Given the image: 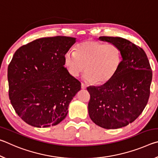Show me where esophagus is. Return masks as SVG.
Returning a JSON list of instances; mask_svg holds the SVG:
<instances>
[{"mask_svg": "<svg viewBox=\"0 0 158 158\" xmlns=\"http://www.w3.org/2000/svg\"><path fill=\"white\" fill-rule=\"evenodd\" d=\"M81 89H86V85L84 84V83H81Z\"/></svg>", "mask_w": 158, "mask_h": 158, "instance_id": "34e87169", "label": "esophagus"}]
</instances>
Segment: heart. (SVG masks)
<instances>
[{
	"instance_id": "obj_1",
	"label": "heart",
	"mask_w": 158,
	"mask_h": 158,
	"mask_svg": "<svg viewBox=\"0 0 158 158\" xmlns=\"http://www.w3.org/2000/svg\"><path fill=\"white\" fill-rule=\"evenodd\" d=\"M64 61L73 77L79 76L85 69L86 81L105 84L118 71L122 63V52L116 44L87 40L77 45L75 52H66Z\"/></svg>"
}]
</instances>
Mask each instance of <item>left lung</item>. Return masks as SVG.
Wrapping results in <instances>:
<instances>
[{
	"label": "left lung",
	"mask_w": 158,
	"mask_h": 158,
	"mask_svg": "<svg viewBox=\"0 0 158 158\" xmlns=\"http://www.w3.org/2000/svg\"><path fill=\"white\" fill-rule=\"evenodd\" d=\"M122 52L121 67L114 78L100 86H89V114L105 129H118L135 121L148 103L152 70L144 51L126 39L102 36Z\"/></svg>",
	"instance_id": "8db88e82"
}]
</instances>
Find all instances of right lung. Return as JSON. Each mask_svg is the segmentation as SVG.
Wrapping results in <instances>:
<instances>
[{
  "mask_svg": "<svg viewBox=\"0 0 158 158\" xmlns=\"http://www.w3.org/2000/svg\"><path fill=\"white\" fill-rule=\"evenodd\" d=\"M76 38L42 37L16 51L7 69L13 108L31 126L47 127L65 119L81 83L64 67V56Z\"/></svg>",
  "mask_w": 158,
  "mask_h": 158,
  "instance_id": "obj_1",
  "label": "right lung"
}]
</instances>
